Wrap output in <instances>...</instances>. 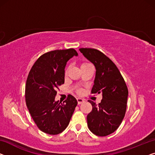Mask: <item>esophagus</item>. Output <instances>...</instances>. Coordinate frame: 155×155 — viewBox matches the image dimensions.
Listing matches in <instances>:
<instances>
[{
  "instance_id": "1",
  "label": "esophagus",
  "mask_w": 155,
  "mask_h": 155,
  "mask_svg": "<svg viewBox=\"0 0 155 155\" xmlns=\"http://www.w3.org/2000/svg\"><path fill=\"white\" fill-rule=\"evenodd\" d=\"M77 100L78 104H82V103L84 102V99H82V98L78 97V98L77 99Z\"/></svg>"
}]
</instances>
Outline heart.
Returning <instances> with one entry per match:
<instances>
[{"label":"heart","instance_id":"1","mask_svg":"<svg viewBox=\"0 0 155 155\" xmlns=\"http://www.w3.org/2000/svg\"><path fill=\"white\" fill-rule=\"evenodd\" d=\"M88 64H90V63H84L81 64V67H84V66L88 65ZM67 73H68V70H67L66 71H65V74H67ZM82 92H83L82 89H81V88L77 89V92L78 94H81Z\"/></svg>","mask_w":155,"mask_h":155}]
</instances>
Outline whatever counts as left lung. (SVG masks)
Wrapping results in <instances>:
<instances>
[{
	"instance_id": "left-lung-1",
	"label": "left lung",
	"mask_w": 155,
	"mask_h": 155,
	"mask_svg": "<svg viewBox=\"0 0 155 155\" xmlns=\"http://www.w3.org/2000/svg\"><path fill=\"white\" fill-rule=\"evenodd\" d=\"M79 51L96 68L91 94H102L99 104L88 100L92 109L87 115V127L96 136L106 137L114 133L124 118L127 87L117 66L102 52L91 48H81Z\"/></svg>"
}]
</instances>
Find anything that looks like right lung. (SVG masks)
Segmentation results:
<instances>
[{
    "instance_id": "obj_1",
    "label": "right lung",
    "mask_w": 155,
    "mask_h": 155,
    "mask_svg": "<svg viewBox=\"0 0 155 155\" xmlns=\"http://www.w3.org/2000/svg\"><path fill=\"white\" fill-rule=\"evenodd\" d=\"M78 53L74 48L45 53L37 60L28 76L25 97L35 123L41 131L57 135L66 129L77 101L71 94L63 103L55 101L57 90L64 82V68Z\"/></svg>"
}]
</instances>
